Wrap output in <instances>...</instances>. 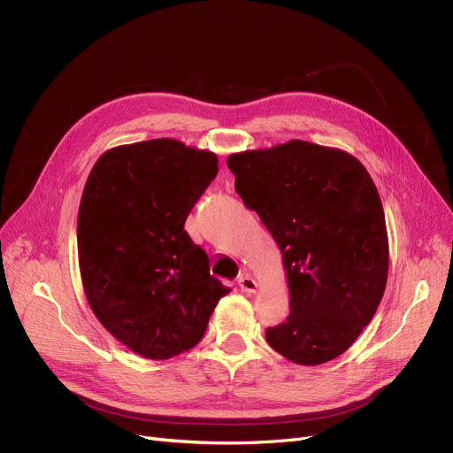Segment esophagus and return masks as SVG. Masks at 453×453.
<instances>
[{
    "label": "esophagus",
    "mask_w": 453,
    "mask_h": 453,
    "mask_svg": "<svg viewBox=\"0 0 453 453\" xmlns=\"http://www.w3.org/2000/svg\"><path fill=\"white\" fill-rule=\"evenodd\" d=\"M238 284H240V288L243 289L245 294H255L257 289H258V282L252 279L249 273H243V275H240V279H238Z\"/></svg>",
    "instance_id": "obj_1"
}]
</instances>
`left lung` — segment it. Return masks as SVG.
I'll list each match as a JSON object with an SVG mask.
<instances>
[{
  "label": "left lung",
  "instance_id": "obj_1",
  "mask_svg": "<svg viewBox=\"0 0 453 453\" xmlns=\"http://www.w3.org/2000/svg\"><path fill=\"white\" fill-rule=\"evenodd\" d=\"M226 165L282 252L289 314L267 327V343L303 366L336 358L387 286V223L372 176L351 154L299 139L232 154Z\"/></svg>",
  "mask_w": 453,
  "mask_h": 453
}]
</instances>
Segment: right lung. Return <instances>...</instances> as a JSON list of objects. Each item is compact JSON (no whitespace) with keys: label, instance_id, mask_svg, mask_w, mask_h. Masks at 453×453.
<instances>
[{"label":"right lung","instance_id":"obj_1","mask_svg":"<svg viewBox=\"0 0 453 453\" xmlns=\"http://www.w3.org/2000/svg\"><path fill=\"white\" fill-rule=\"evenodd\" d=\"M217 174V156L174 139L104 152L78 211V257L95 316L134 353L165 360L196 346L230 288L184 223Z\"/></svg>","mask_w":453,"mask_h":453}]
</instances>
